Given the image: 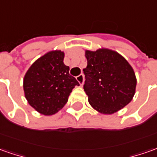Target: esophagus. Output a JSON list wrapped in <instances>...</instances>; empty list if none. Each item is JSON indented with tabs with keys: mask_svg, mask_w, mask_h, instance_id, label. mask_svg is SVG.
<instances>
[{
	"mask_svg": "<svg viewBox=\"0 0 157 157\" xmlns=\"http://www.w3.org/2000/svg\"><path fill=\"white\" fill-rule=\"evenodd\" d=\"M76 80L80 83V85H82L83 82H84V75L82 74L79 75L78 76H76Z\"/></svg>",
	"mask_w": 157,
	"mask_h": 157,
	"instance_id": "obj_1",
	"label": "esophagus"
}]
</instances>
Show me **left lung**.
<instances>
[{"instance_id": "obj_1", "label": "left lung", "mask_w": 157, "mask_h": 157, "mask_svg": "<svg viewBox=\"0 0 157 157\" xmlns=\"http://www.w3.org/2000/svg\"><path fill=\"white\" fill-rule=\"evenodd\" d=\"M84 91L88 102L99 113L112 114L129 104L137 80L132 66L118 52L100 49L86 51Z\"/></svg>"}]
</instances>
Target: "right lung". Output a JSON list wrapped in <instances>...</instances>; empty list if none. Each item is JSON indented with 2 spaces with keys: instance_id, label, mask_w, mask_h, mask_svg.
Listing matches in <instances>:
<instances>
[{
  "instance_id": "obj_1",
  "label": "right lung",
  "mask_w": 157,
  "mask_h": 157,
  "mask_svg": "<svg viewBox=\"0 0 157 157\" xmlns=\"http://www.w3.org/2000/svg\"><path fill=\"white\" fill-rule=\"evenodd\" d=\"M64 53L50 52L38 58L24 77V92L30 105L44 115L55 114L69 100L75 86L80 84L63 63Z\"/></svg>"
}]
</instances>
